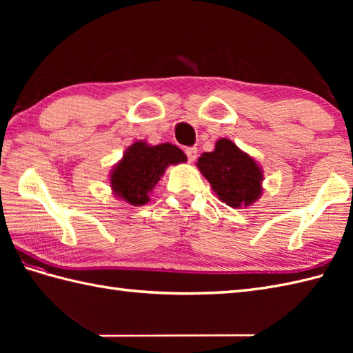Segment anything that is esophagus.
<instances>
[{"label": "esophagus", "instance_id": "obj_1", "mask_svg": "<svg viewBox=\"0 0 353 353\" xmlns=\"http://www.w3.org/2000/svg\"><path fill=\"white\" fill-rule=\"evenodd\" d=\"M185 154H186V157H188L190 162H194V161H196V157H197V147L185 148Z\"/></svg>", "mask_w": 353, "mask_h": 353}]
</instances>
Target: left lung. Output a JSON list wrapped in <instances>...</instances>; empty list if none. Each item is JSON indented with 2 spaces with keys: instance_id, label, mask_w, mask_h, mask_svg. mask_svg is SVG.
Masks as SVG:
<instances>
[{
  "instance_id": "obj_1",
  "label": "left lung",
  "mask_w": 353,
  "mask_h": 353,
  "mask_svg": "<svg viewBox=\"0 0 353 353\" xmlns=\"http://www.w3.org/2000/svg\"><path fill=\"white\" fill-rule=\"evenodd\" d=\"M197 167L220 200L232 208L249 206L259 197V167L229 139H220L212 153L201 154Z\"/></svg>"
}]
</instances>
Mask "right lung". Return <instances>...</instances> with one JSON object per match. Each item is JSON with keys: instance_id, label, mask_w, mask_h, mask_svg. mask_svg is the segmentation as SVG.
<instances>
[{"instance_id": "obj_1", "label": "right lung", "mask_w": 353, "mask_h": 353, "mask_svg": "<svg viewBox=\"0 0 353 353\" xmlns=\"http://www.w3.org/2000/svg\"><path fill=\"white\" fill-rule=\"evenodd\" d=\"M186 156L171 144L150 147L145 142H134L127 148L123 161L112 172V188L127 203L139 206L148 201V194L159 182L170 163H181Z\"/></svg>"}]
</instances>
